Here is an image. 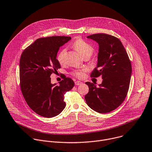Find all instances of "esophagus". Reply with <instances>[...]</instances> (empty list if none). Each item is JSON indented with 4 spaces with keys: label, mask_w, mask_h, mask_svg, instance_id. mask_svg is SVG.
Returning a JSON list of instances; mask_svg holds the SVG:
<instances>
[{
    "label": "esophagus",
    "mask_w": 152,
    "mask_h": 152,
    "mask_svg": "<svg viewBox=\"0 0 152 152\" xmlns=\"http://www.w3.org/2000/svg\"><path fill=\"white\" fill-rule=\"evenodd\" d=\"M83 84V83L81 82V81H75V84L76 85V86H79V85H81V84Z\"/></svg>",
    "instance_id": "obj_1"
}]
</instances>
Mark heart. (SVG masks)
<instances>
[{
  "instance_id": "heart-1",
  "label": "heart",
  "mask_w": 152,
  "mask_h": 152,
  "mask_svg": "<svg viewBox=\"0 0 152 152\" xmlns=\"http://www.w3.org/2000/svg\"><path fill=\"white\" fill-rule=\"evenodd\" d=\"M72 47L83 56L89 54L92 55L94 52V48L83 39L79 38L77 39L72 44ZM66 55V49L62 48L60 50L57 56V60L60 65H63L65 62V57ZM86 69L75 70L72 72V75L78 78H81L84 76Z\"/></svg>"
}]
</instances>
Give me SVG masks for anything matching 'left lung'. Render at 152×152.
<instances>
[{"label": "left lung", "mask_w": 152, "mask_h": 152, "mask_svg": "<svg viewBox=\"0 0 152 152\" xmlns=\"http://www.w3.org/2000/svg\"><path fill=\"white\" fill-rule=\"evenodd\" d=\"M99 44L97 67L91 77L102 75L99 87L86 82L89 91L85 95L87 105L99 113L111 112L124 101L129 87L132 66L127 52L117 38L96 34L87 37Z\"/></svg>", "instance_id": "8db88e82"}]
</instances>
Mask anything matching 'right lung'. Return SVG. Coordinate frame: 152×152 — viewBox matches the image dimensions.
Returning <instances> with one entry per match:
<instances>
[{
	"mask_svg": "<svg viewBox=\"0 0 152 152\" xmlns=\"http://www.w3.org/2000/svg\"><path fill=\"white\" fill-rule=\"evenodd\" d=\"M70 37L54 36L37 39L22 53L20 60V88L28 107L38 115L50 118L65 108L64 95L74 86L64 77L58 85L51 83L50 75L60 65L56 58L59 48Z\"/></svg>",
	"mask_w": 152,
	"mask_h": 152,
	"instance_id": "add662e5",
	"label": "right lung"
}]
</instances>
